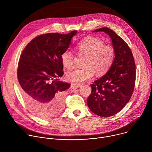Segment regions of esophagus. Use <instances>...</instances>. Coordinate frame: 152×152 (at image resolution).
Listing matches in <instances>:
<instances>
[{"label": "esophagus", "mask_w": 152, "mask_h": 152, "mask_svg": "<svg viewBox=\"0 0 152 152\" xmlns=\"http://www.w3.org/2000/svg\"><path fill=\"white\" fill-rule=\"evenodd\" d=\"M72 86H73V87L74 88H78L80 87V86H82V84H80V83H75V84H73Z\"/></svg>", "instance_id": "obj_1"}]
</instances>
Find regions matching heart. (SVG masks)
<instances>
[{"instance_id":"heart-1","label":"heart","mask_w":152,"mask_h":152,"mask_svg":"<svg viewBox=\"0 0 152 152\" xmlns=\"http://www.w3.org/2000/svg\"><path fill=\"white\" fill-rule=\"evenodd\" d=\"M75 50L80 56H85L83 66L84 68L76 69L66 75L67 80L80 83L91 79L95 73L97 76L104 74L111 67L114 58L115 50L113 46L104 45L100 39L88 37L76 45ZM63 66L71 70L74 67L75 56L67 50L61 55Z\"/></svg>"}]
</instances>
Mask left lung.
<instances>
[{
	"mask_svg": "<svg viewBox=\"0 0 152 152\" xmlns=\"http://www.w3.org/2000/svg\"><path fill=\"white\" fill-rule=\"evenodd\" d=\"M93 32L107 34L115 50L110 70L91 85V93L87 99L88 106L93 113L107 117L119 113L131 98L135 83V64L131 49L113 30L102 28Z\"/></svg>",
	"mask_w": 152,
	"mask_h": 152,
	"instance_id": "left-lung-1",
	"label": "left lung"
}]
</instances>
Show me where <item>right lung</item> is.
Wrapping results in <instances>:
<instances>
[{"label": "right lung", "mask_w": 152, "mask_h": 152, "mask_svg": "<svg viewBox=\"0 0 152 152\" xmlns=\"http://www.w3.org/2000/svg\"><path fill=\"white\" fill-rule=\"evenodd\" d=\"M77 32L38 35L20 55L17 78L21 93L29 109L41 118H52L62 109L65 93L70 85L53 79L63 75L61 55L68 49Z\"/></svg>", "instance_id": "obj_1"}]
</instances>
